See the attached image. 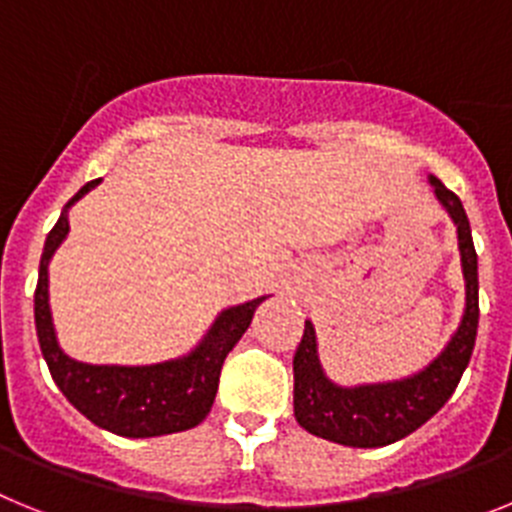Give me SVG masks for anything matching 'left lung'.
I'll return each instance as SVG.
<instances>
[{"label": "left lung", "mask_w": 512, "mask_h": 512, "mask_svg": "<svg viewBox=\"0 0 512 512\" xmlns=\"http://www.w3.org/2000/svg\"><path fill=\"white\" fill-rule=\"evenodd\" d=\"M438 201L459 231L461 268L466 281V309L459 330L428 368L402 381L337 386L324 376L317 355V335L306 322L293 355V415L301 428L324 441L353 448H379L415 433L448 402L469 366L479 327V275L471 226L459 195L430 177Z\"/></svg>", "instance_id": "left-lung-1"}]
</instances>
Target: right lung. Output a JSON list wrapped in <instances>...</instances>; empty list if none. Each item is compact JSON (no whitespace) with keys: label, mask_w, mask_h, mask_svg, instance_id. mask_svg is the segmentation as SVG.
<instances>
[{"label":"right lung","mask_w":512,"mask_h":512,"mask_svg":"<svg viewBox=\"0 0 512 512\" xmlns=\"http://www.w3.org/2000/svg\"><path fill=\"white\" fill-rule=\"evenodd\" d=\"M100 180L87 182L64 206L59 221L48 231L46 247L38 268L35 286V330L41 353L53 381L64 391L79 412L97 428L110 430L123 438H154V435L180 433L201 425L211 412L219 391L221 366L226 355L247 332L257 306L268 296L221 311L201 345L177 361L154 366H92L79 363L59 348L53 332L51 306H48V262L69 234V211L84 193H90Z\"/></svg>","instance_id":"1"}]
</instances>
